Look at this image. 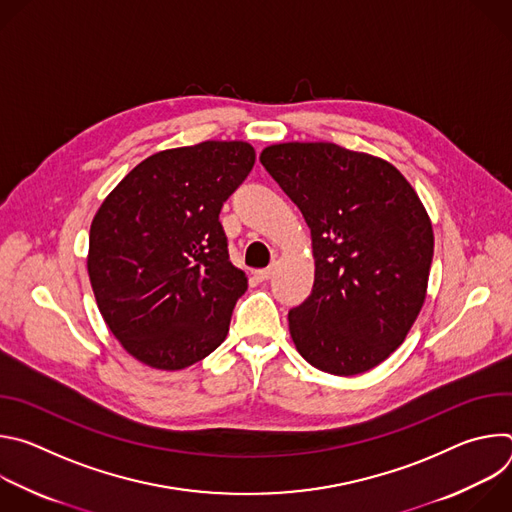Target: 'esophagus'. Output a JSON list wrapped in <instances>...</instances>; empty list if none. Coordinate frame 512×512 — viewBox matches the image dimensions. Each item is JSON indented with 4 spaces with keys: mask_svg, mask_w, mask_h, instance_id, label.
Returning <instances> with one entry per match:
<instances>
[{
    "mask_svg": "<svg viewBox=\"0 0 512 512\" xmlns=\"http://www.w3.org/2000/svg\"><path fill=\"white\" fill-rule=\"evenodd\" d=\"M273 265L271 267H265V269H259V271H255V277L259 279V281H267L271 275H273Z\"/></svg>",
    "mask_w": 512,
    "mask_h": 512,
    "instance_id": "esophagus-1",
    "label": "esophagus"
}]
</instances>
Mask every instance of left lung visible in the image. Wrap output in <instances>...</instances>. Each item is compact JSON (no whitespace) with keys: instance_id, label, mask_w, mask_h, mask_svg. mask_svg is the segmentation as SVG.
Instances as JSON below:
<instances>
[{"instance_id":"1","label":"left lung","mask_w":512,"mask_h":512,"mask_svg":"<svg viewBox=\"0 0 512 512\" xmlns=\"http://www.w3.org/2000/svg\"><path fill=\"white\" fill-rule=\"evenodd\" d=\"M312 233L314 287L289 310V334L318 371L352 377L397 350L425 302L429 216L389 162L328 141H289L259 156Z\"/></svg>"}]
</instances>
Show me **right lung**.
Here are the masks:
<instances>
[{
	"label": "right lung",
	"mask_w": 512,
	"mask_h": 512,
	"mask_svg": "<svg viewBox=\"0 0 512 512\" xmlns=\"http://www.w3.org/2000/svg\"><path fill=\"white\" fill-rule=\"evenodd\" d=\"M255 164L247 141H202L137 164L103 200L87 269L121 346L180 371L227 338L247 277L229 259L218 214Z\"/></svg>",
	"instance_id": "right-lung-1"
}]
</instances>
